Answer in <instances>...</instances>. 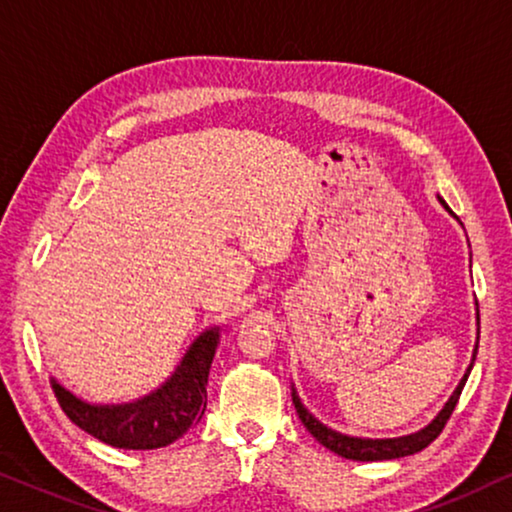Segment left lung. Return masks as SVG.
I'll use <instances>...</instances> for the list:
<instances>
[{"label":"left lung","mask_w":512,"mask_h":512,"mask_svg":"<svg viewBox=\"0 0 512 512\" xmlns=\"http://www.w3.org/2000/svg\"><path fill=\"white\" fill-rule=\"evenodd\" d=\"M442 206L449 210V206L445 201L440 199ZM452 213V210H449ZM478 353V349H475ZM473 367V363H470ZM470 367L468 372L463 374L461 384L456 386V391L452 393V398L447 400V405L442 407V412L435 417L431 424H428L424 431L419 433H412V435H405V438H393V440H363V438H349V435H342L337 431H332V428H327L320 424L318 419H313L309 412L304 410V405L299 403L297 393L292 391V403H295V410L299 414V419H302V424L306 426V431H309L313 438H316L320 445L330 449V452H335L339 456H344V459H353V461H384V459H400V456H410V454H417L421 449L431 445V442L438 438L442 433V428L452 417L456 403H459V395L463 391V384H466L468 374H470Z\"/></svg>","instance_id":"1"}]
</instances>
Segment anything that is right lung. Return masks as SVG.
<instances>
[{"label": "right lung", "instance_id": "obj_1", "mask_svg": "<svg viewBox=\"0 0 512 512\" xmlns=\"http://www.w3.org/2000/svg\"><path fill=\"white\" fill-rule=\"evenodd\" d=\"M220 332L206 330L192 344L173 377L128 405H88L53 381L60 407L93 438L119 449H159L199 424L206 412V384Z\"/></svg>", "mask_w": 512, "mask_h": 512}]
</instances>
